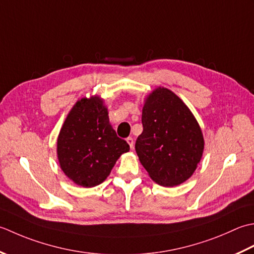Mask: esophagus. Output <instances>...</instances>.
Here are the masks:
<instances>
[{"instance_id": "esophagus-1", "label": "esophagus", "mask_w": 254, "mask_h": 254, "mask_svg": "<svg viewBox=\"0 0 254 254\" xmlns=\"http://www.w3.org/2000/svg\"><path fill=\"white\" fill-rule=\"evenodd\" d=\"M126 141H127V143L129 144V147H130V148L132 149V147H133V139H132L131 137H128V138L126 139Z\"/></svg>"}]
</instances>
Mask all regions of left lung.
<instances>
[{"instance_id":"obj_1","label":"left lung","mask_w":254,"mask_h":254,"mask_svg":"<svg viewBox=\"0 0 254 254\" xmlns=\"http://www.w3.org/2000/svg\"><path fill=\"white\" fill-rule=\"evenodd\" d=\"M141 122L134 148L149 177L168 188L184 183L204 152V136L193 113L175 93L159 86L143 101Z\"/></svg>"}]
</instances>
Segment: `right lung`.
I'll list each match as a JSON object with an SVG mask.
<instances>
[{
  "instance_id": "1",
  "label": "right lung",
  "mask_w": 254,
  "mask_h": 254,
  "mask_svg": "<svg viewBox=\"0 0 254 254\" xmlns=\"http://www.w3.org/2000/svg\"><path fill=\"white\" fill-rule=\"evenodd\" d=\"M129 144L117 137L104 100L82 97L71 108L57 139L60 169L72 182L83 188L100 185Z\"/></svg>"
}]
</instances>
